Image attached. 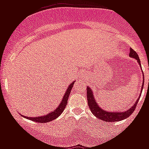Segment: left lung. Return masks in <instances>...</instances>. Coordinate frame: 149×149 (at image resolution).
Returning <instances> with one entry per match:
<instances>
[{
	"instance_id": "obj_1",
	"label": "left lung",
	"mask_w": 149,
	"mask_h": 149,
	"mask_svg": "<svg viewBox=\"0 0 149 149\" xmlns=\"http://www.w3.org/2000/svg\"><path fill=\"white\" fill-rule=\"evenodd\" d=\"M130 57L132 58H135L138 63H139V65L141 66V62H140V59H139V57L138 56V53L136 52L133 50L131 48L130 49V53H129ZM144 79V78H143ZM144 86V82L143 84H142V86L141 88L143 87ZM141 91H142V89H141ZM86 95H87V101H88V106L89 108L91 110V111L92 113L95 115L96 118H99L100 120H104V121H107V122H113V121H119V120H124L125 118H128L131 114H132L133 112L134 111L135 108H136L137 104H138V102L139 100V97L138 98V100H136V102L134 103V104L132 105V107L130 109H128L127 111H117V112H111V111H107L105 110H103L102 108H100L99 107V104L96 102V100L94 98V95H93V91L90 88V86H87L86 87Z\"/></svg>"
}]
</instances>
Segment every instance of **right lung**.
<instances>
[{
    "label": "right lung",
    "instance_id": "1",
    "mask_svg": "<svg viewBox=\"0 0 149 149\" xmlns=\"http://www.w3.org/2000/svg\"><path fill=\"white\" fill-rule=\"evenodd\" d=\"M74 83L75 81L72 82V84L69 86L66 91L65 92V94L63 96V100H62V102L60 103V104L58 105V107H56V109H55L53 111H52L51 113H49L46 115L40 116V117H35V118H30V117H26V116L24 115L22 116H23L24 118H27V119H29V120H33V121H36V122L38 123H47L57 118L61 113H63V111L65 110V107H66V104H67L68 98H69V96H70V93L71 92V90H72Z\"/></svg>",
    "mask_w": 149,
    "mask_h": 149
}]
</instances>
